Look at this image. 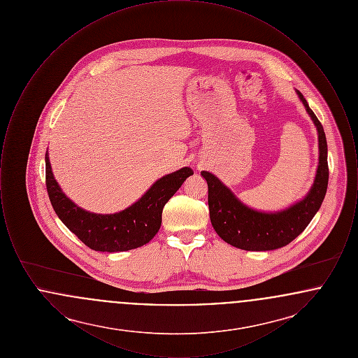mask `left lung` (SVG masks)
<instances>
[{
    "instance_id": "obj_1",
    "label": "left lung",
    "mask_w": 358,
    "mask_h": 358,
    "mask_svg": "<svg viewBox=\"0 0 358 358\" xmlns=\"http://www.w3.org/2000/svg\"><path fill=\"white\" fill-rule=\"evenodd\" d=\"M318 131L320 162L315 180L306 197L278 212H259L243 204L222 181L209 171H201L208 184L209 217L216 234L228 244L245 251H271L287 245L299 236L324 201L327 181V143L324 127L303 95L296 91Z\"/></svg>"
}]
</instances>
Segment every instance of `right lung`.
<instances>
[{
  "mask_svg": "<svg viewBox=\"0 0 358 358\" xmlns=\"http://www.w3.org/2000/svg\"><path fill=\"white\" fill-rule=\"evenodd\" d=\"M192 174L190 168L173 171L155 181L129 208L114 215H99L82 209L63 193L45 153V184L56 215L87 247L101 252L129 251L149 243L161 227L164 206Z\"/></svg>",
  "mask_w": 358,
  "mask_h": 358,
  "instance_id": "add662e5",
  "label": "right lung"
}]
</instances>
